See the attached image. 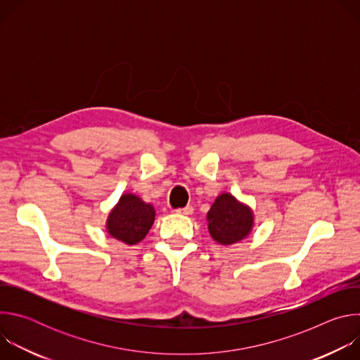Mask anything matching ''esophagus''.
Here are the masks:
<instances>
[{
  "label": "esophagus",
  "mask_w": 360,
  "mask_h": 360,
  "mask_svg": "<svg viewBox=\"0 0 360 360\" xmlns=\"http://www.w3.org/2000/svg\"><path fill=\"white\" fill-rule=\"evenodd\" d=\"M175 212H176V214H179V215H191V214L193 212V208H192V207H185V208H179V210H176Z\"/></svg>",
  "instance_id": "esophagus-1"
}]
</instances>
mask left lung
Masks as SVG:
<instances>
[{
  "label": "left lung",
  "instance_id": "obj_1",
  "mask_svg": "<svg viewBox=\"0 0 360 360\" xmlns=\"http://www.w3.org/2000/svg\"><path fill=\"white\" fill-rule=\"evenodd\" d=\"M207 221L212 239L228 246L245 239L252 232L255 215L246 203L239 202L229 192H222L208 211Z\"/></svg>",
  "mask_w": 360,
  "mask_h": 360
}]
</instances>
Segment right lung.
I'll return each instance as SVG.
<instances>
[{"label":"right lung","instance_id":"1","mask_svg":"<svg viewBox=\"0 0 360 360\" xmlns=\"http://www.w3.org/2000/svg\"><path fill=\"white\" fill-rule=\"evenodd\" d=\"M155 221V210L135 193L121 195L107 219V232L127 243L141 242Z\"/></svg>","mask_w":360,"mask_h":360}]
</instances>
